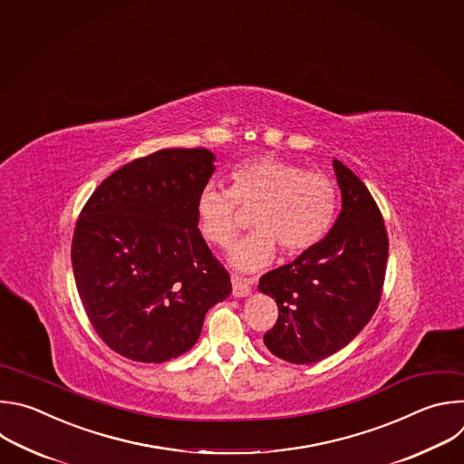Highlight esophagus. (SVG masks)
<instances>
[{
  "label": "esophagus",
  "mask_w": 464,
  "mask_h": 464,
  "mask_svg": "<svg viewBox=\"0 0 464 464\" xmlns=\"http://www.w3.org/2000/svg\"><path fill=\"white\" fill-rule=\"evenodd\" d=\"M254 280H248V277H243V276H232V295L236 298H243L250 293V287H252Z\"/></svg>",
  "instance_id": "34e87169"
}]
</instances>
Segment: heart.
I'll return each instance as SVG.
<instances>
[{"instance_id": "heart-1", "label": "heart", "mask_w": 464, "mask_h": 464, "mask_svg": "<svg viewBox=\"0 0 464 464\" xmlns=\"http://www.w3.org/2000/svg\"><path fill=\"white\" fill-rule=\"evenodd\" d=\"M228 177L230 190L207 184L196 214L201 236L218 248H228L245 225L243 212H250L254 230L230 254L237 268L268 265L276 246L287 256L304 254L318 246L334 225L338 188L325 171L259 155L236 164Z\"/></svg>"}]
</instances>
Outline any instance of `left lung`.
<instances>
[{
	"instance_id": "8db88e82",
	"label": "left lung",
	"mask_w": 464,
	"mask_h": 464,
	"mask_svg": "<svg viewBox=\"0 0 464 464\" xmlns=\"http://www.w3.org/2000/svg\"><path fill=\"white\" fill-rule=\"evenodd\" d=\"M342 212L327 237L293 263L261 276L257 289L277 304L266 349L293 363H314L345 347L375 314L386 277L388 232L365 184L333 160Z\"/></svg>"
}]
</instances>
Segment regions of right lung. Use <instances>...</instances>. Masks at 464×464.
I'll use <instances>...</instances> for the list:
<instances>
[{
    "label": "right lung",
    "instance_id": "right-lung-1",
    "mask_svg": "<svg viewBox=\"0 0 464 464\" xmlns=\"http://www.w3.org/2000/svg\"><path fill=\"white\" fill-rule=\"evenodd\" d=\"M214 153L171 148L135 159L92 192L74 227L71 261L97 334L135 362H166L198 342L230 276L198 228L196 203Z\"/></svg>",
    "mask_w": 464,
    "mask_h": 464
}]
</instances>
